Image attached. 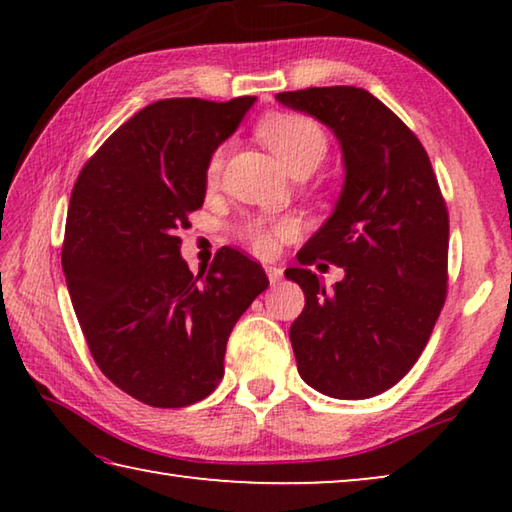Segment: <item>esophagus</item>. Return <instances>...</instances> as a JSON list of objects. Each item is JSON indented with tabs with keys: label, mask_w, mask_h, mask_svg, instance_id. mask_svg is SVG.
I'll use <instances>...</instances> for the list:
<instances>
[{
	"label": "esophagus",
	"mask_w": 512,
	"mask_h": 512,
	"mask_svg": "<svg viewBox=\"0 0 512 512\" xmlns=\"http://www.w3.org/2000/svg\"><path fill=\"white\" fill-rule=\"evenodd\" d=\"M264 271H266V275H268V282L271 284H277L282 280V268L280 266H275V264H266L264 266Z\"/></svg>",
	"instance_id": "esophagus-1"
}]
</instances>
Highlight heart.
Here are the masks:
<instances>
[{
	"label": "heart",
	"mask_w": 512,
	"mask_h": 512,
	"mask_svg": "<svg viewBox=\"0 0 512 512\" xmlns=\"http://www.w3.org/2000/svg\"><path fill=\"white\" fill-rule=\"evenodd\" d=\"M257 137L291 176H307L323 162L327 153V137L316 119L300 112H271L257 124ZM223 167V149H216L205 167L207 183H216ZM298 232L293 219L264 221L253 219L241 225V235L259 255H271L282 241Z\"/></svg>",
	"instance_id": "heart-1"
}]
</instances>
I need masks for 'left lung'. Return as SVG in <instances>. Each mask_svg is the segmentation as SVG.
<instances>
[{
    "instance_id": "1",
    "label": "left lung",
    "mask_w": 512,
    "mask_h": 512,
    "mask_svg": "<svg viewBox=\"0 0 512 512\" xmlns=\"http://www.w3.org/2000/svg\"><path fill=\"white\" fill-rule=\"evenodd\" d=\"M277 101L332 128L345 164L332 216L284 271L305 291L289 332L298 372L318 393L366 400L413 368L445 305V198L418 137L370 92L334 85ZM318 258L346 271L334 290L308 271Z\"/></svg>"
}]
</instances>
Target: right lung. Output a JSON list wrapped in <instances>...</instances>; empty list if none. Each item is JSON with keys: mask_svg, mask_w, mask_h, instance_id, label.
<instances>
[{"mask_svg": "<svg viewBox=\"0 0 512 512\" xmlns=\"http://www.w3.org/2000/svg\"><path fill=\"white\" fill-rule=\"evenodd\" d=\"M253 103H151L101 144L69 198L63 271L92 359L158 409L219 386L232 327L268 287L264 268L228 246L194 275L176 237L205 201L207 160Z\"/></svg>", "mask_w": 512, "mask_h": 512, "instance_id": "1", "label": "right lung"}]
</instances>
